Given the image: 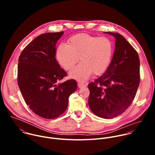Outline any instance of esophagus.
I'll return each instance as SVG.
<instances>
[{"mask_svg": "<svg viewBox=\"0 0 155 155\" xmlns=\"http://www.w3.org/2000/svg\"><path fill=\"white\" fill-rule=\"evenodd\" d=\"M87 86L86 84H84L83 83H81V82H79L78 83V86L79 88H83V87H84Z\"/></svg>", "mask_w": 155, "mask_h": 155, "instance_id": "esophagus-1", "label": "esophagus"}]
</instances>
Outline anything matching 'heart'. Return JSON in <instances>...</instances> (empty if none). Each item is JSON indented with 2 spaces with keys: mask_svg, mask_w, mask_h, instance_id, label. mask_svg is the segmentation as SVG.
<instances>
[{
  "mask_svg": "<svg viewBox=\"0 0 155 155\" xmlns=\"http://www.w3.org/2000/svg\"><path fill=\"white\" fill-rule=\"evenodd\" d=\"M114 44L107 37H96L86 34L74 35L69 45L61 44L56 50V58L62 67L71 70L78 61H81L69 72L74 80L84 81L93 73L100 75L105 72L111 62Z\"/></svg>",
  "mask_w": 155,
  "mask_h": 155,
  "instance_id": "heart-1",
  "label": "heart"
}]
</instances>
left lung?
<instances>
[{"label": "left lung", "mask_w": 155, "mask_h": 155, "mask_svg": "<svg viewBox=\"0 0 155 155\" xmlns=\"http://www.w3.org/2000/svg\"><path fill=\"white\" fill-rule=\"evenodd\" d=\"M104 33L115 38V51L104 74L88 84V104L96 115L110 119L122 114L133 101L140 83V60L122 35Z\"/></svg>", "instance_id": "obj_1"}]
</instances>
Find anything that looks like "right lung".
<instances>
[{
  "mask_svg": "<svg viewBox=\"0 0 155 155\" xmlns=\"http://www.w3.org/2000/svg\"><path fill=\"white\" fill-rule=\"evenodd\" d=\"M64 32L42 34L21 52L18 84L26 104L38 116L54 119L68 108L69 97L77 88L75 80L57 84L67 74L55 58L56 45Z\"/></svg>",
  "mask_w": 155,
  "mask_h": 155,
  "instance_id": "add662e5",
  "label": "right lung"
}]
</instances>
